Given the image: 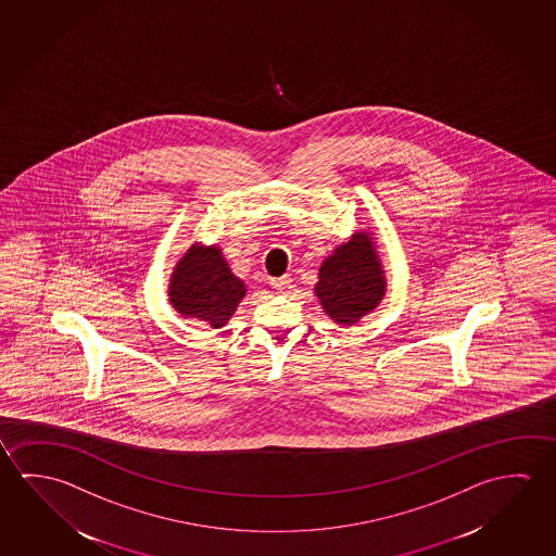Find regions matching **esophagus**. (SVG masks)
I'll list each match as a JSON object with an SVG mask.
<instances>
[{"label":"esophagus","mask_w":556,"mask_h":556,"mask_svg":"<svg viewBox=\"0 0 556 556\" xmlns=\"http://www.w3.org/2000/svg\"><path fill=\"white\" fill-rule=\"evenodd\" d=\"M291 282L292 279L289 277V275H282V277H279V279H274L271 285H274L275 291L287 292L289 289H291Z\"/></svg>","instance_id":"1"}]
</instances>
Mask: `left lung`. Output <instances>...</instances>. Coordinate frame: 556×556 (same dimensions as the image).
<instances>
[{
  "instance_id": "1",
  "label": "left lung",
  "mask_w": 556,
  "mask_h": 556,
  "mask_svg": "<svg viewBox=\"0 0 556 556\" xmlns=\"http://www.w3.org/2000/svg\"><path fill=\"white\" fill-rule=\"evenodd\" d=\"M382 265L365 232L336 252L319 267L316 296L324 312L337 324L351 326L382 301L386 282Z\"/></svg>"
}]
</instances>
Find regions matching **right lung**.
I'll use <instances>...</instances> for the list:
<instances>
[{"mask_svg":"<svg viewBox=\"0 0 556 556\" xmlns=\"http://www.w3.org/2000/svg\"><path fill=\"white\" fill-rule=\"evenodd\" d=\"M168 294L174 308L186 318H198L213 328H223L247 289L228 269L220 250L193 244L176 265Z\"/></svg>","mask_w":556,"mask_h":556,"instance_id":"1","label":"right lung"}]
</instances>
